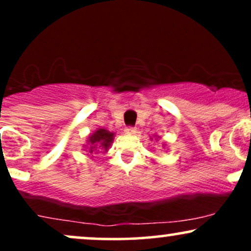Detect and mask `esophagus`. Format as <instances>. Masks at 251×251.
<instances>
[{"label": "esophagus", "mask_w": 251, "mask_h": 251, "mask_svg": "<svg viewBox=\"0 0 251 251\" xmlns=\"http://www.w3.org/2000/svg\"><path fill=\"white\" fill-rule=\"evenodd\" d=\"M125 132L128 134H134L137 133V129H135V127H132V126H128V127H126Z\"/></svg>", "instance_id": "34e87169"}]
</instances>
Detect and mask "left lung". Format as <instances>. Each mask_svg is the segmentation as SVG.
I'll return each instance as SVG.
<instances>
[{"label": "left lung", "instance_id": "left-lung-1", "mask_svg": "<svg viewBox=\"0 0 251 251\" xmlns=\"http://www.w3.org/2000/svg\"><path fill=\"white\" fill-rule=\"evenodd\" d=\"M154 137H157V135H154ZM157 138H158V137H157Z\"/></svg>", "mask_w": 251, "mask_h": 251}]
</instances>
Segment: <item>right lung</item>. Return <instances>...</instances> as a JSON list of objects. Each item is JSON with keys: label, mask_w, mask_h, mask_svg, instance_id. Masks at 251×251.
Instances as JSON below:
<instances>
[{"label": "right lung", "mask_w": 251, "mask_h": 251, "mask_svg": "<svg viewBox=\"0 0 251 251\" xmlns=\"http://www.w3.org/2000/svg\"><path fill=\"white\" fill-rule=\"evenodd\" d=\"M114 139V133L105 128H98L96 132L88 135L85 151L87 154H97L99 152H107Z\"/></svg>", "instance_id": "add662e5"}]
</instances>
